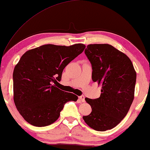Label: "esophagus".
Instances as JSON below:
<instances>
[{"label": "esophagus", "instance_id": "esophagus-1", "mask_svg": "<svg viewBox=\"0 0 150 150\" xmlns=\"http://www.w3.org/2000/svg\"><path fill=\"white\" fill-rule=\"evenodd\" d=\"M79 99H80V100H81L82 102H85V96H80Z\"/></svg>", "mask_w": 150, "mask_h": 150}]
</instances>
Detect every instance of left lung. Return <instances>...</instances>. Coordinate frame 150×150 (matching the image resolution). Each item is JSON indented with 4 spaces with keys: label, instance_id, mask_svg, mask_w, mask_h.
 I'll list each match as a JSON object with an SVG mask.
<instances>
[{
    "label": "left lung",
    "instance_id": "obj_1",
    "mask_svg": "<svg viewBox=\"0 0 150 150\" xmlns=\"http://www.w3.org/2000/svg\"><path fill=\"white\" fill-rule=\"evenodd\" d=\"M85 53L92 66V80L102 85V93L96 99L85 98L92 111L83 118L93 130H110L130 109L137 73L128 57L111 45L89 44Z\"/></svg>",
    "mask_w": 150,
    "mask_h": 150
}]
</instances>
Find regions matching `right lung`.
<instances>
[{"instance_id":"1","label":"right lung","mask_w":150,"mask_h":150,"mask_svg":"<svg viewBox=\"0 0 150 150\" xmlns=\"http://www.w3.org/2000/svg\"><path fill=\"white\" fill-rule=\"evenodd\" d=\"M85 46L46 44L24 53L13 74V100L18 112L33 126L44 127L58 120L65 104L78 96L57 88L63 69Z\"/></svg>"}]
</instances>
